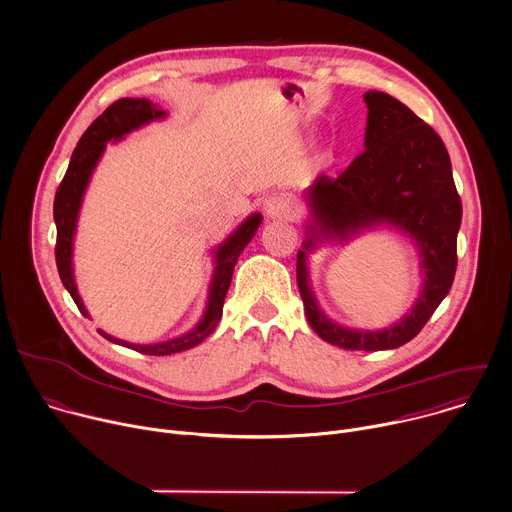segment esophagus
<instances>
[{"instance_id": "obj_1", "label": "esophagus", "mask_w": 512, "mask_h": 512, "mask_svg": "<svg viewBox=\"0 0 512 512\" xmlns=\"http://www.w3.org/2000/svg\"><path fill=\"white\" fill-rule=\"evenodd\" d=\"M294 214H296V208L286 196H274L266 202L268 220H290Z\"/></svg>"}]
</instances>
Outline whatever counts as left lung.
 <instances>
[{
    "label": "left lung",
    "instance_id": "8db88e82",
    "mask_svg": "<svg viewBox=\"0 0 512 512\" xmlns=\"http://www.w3.org/2000/svg\"><path fill=\"white\" fill-rule=\"evenodd\" d=\"M364 152L336 178L318 176L306 190V238L296 262L298 290L312 330L344 350H390L412 340L450 292L462 204L440 136L384 92H366ZM382 225L406 235L419 252L423 286L413 308L380 331L350 329L319 308L307 256Z\"/></svg>",
    "mask_w": 512,
    "mask_h": 512
}]
</instances>
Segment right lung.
Instances as JSON below:
<instances>
[{"mask_svg":"<svg viewBox=\"0 0 512 512\" xmlns=\"http://www.w3.org/2000/svg\"><path fill=\"white\" fill-rule=\"evenodd\" d=\"M166 116L168 114L164 110H160L156 104H152L146 98H122V100L114 102L80 138V142L72 154L68 172L56 192L54 220H56V228H58V242H56L58 272H60V278H62L66 290L74 298L76 306L88 318H90V312L78 292L76 276H74V238H76V230H78L82 202H84L86 190L90 186L92 174H94L98 162L102 160L108 142H120L130 132H134L150 122L164 120ZM260 222H262L260 212L250 214L220 246L214 248V272H212V280H210V288H208L206 308H204L202 318L198 320V324L192 330H188L176 338H170L164 342H154V344H134V342L116 338L104 330H98V332L114 344L132 348V350L148 354V356H166V354L194 348L200 342H204L214 332V328L218 326V322L222 318L224 298H226V292L232 282L234 266H236L242 250L254 238Z\"/></svg>","mask_w":512,"mask_h":512,"instance_id":"add662e5","label":"right lung"}]
</instances>
